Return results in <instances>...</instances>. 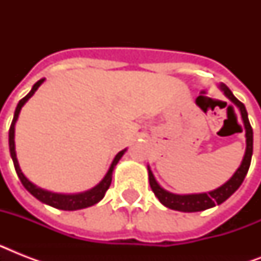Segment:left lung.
<instances>
[{"instance_id":"left-lung-1","label":"left lung","mask_w":261,"mask_h":261,"mask_svg":"<svg viewBox=\"0 0 261 261\" xmlns=\"http://www.w3.org/2000/svg\"><path fill=\"white\" fill-rule=\"evenodd\" d=\"M219 88L223 90V93L226 94V97L230 98L231 101L234 102L236 106L240 108V111H241L244 126H245V137H247V150H245L243 163H241L239 169L236 171V173L231 176L230 180L225 182L223 186H221L217 190L211 191V192L192 195H174L165 191L159 186V182L155 181L150 168H147L149 169V182H150L151 190H153L155 196L159 198L160 202L163 203L165 207H168V208L184 211V213H195V211H203L207 210V208H211L215 204H221L227 198H230L231 195L239 190V187L243 184L244 178L247 176L249 165H251L252 153H253V131H252V126L251 123H249V119H248V112L245 110V106L240 101L239 98L234 97V94L231 93V90L225 84H221Z\"/></svg>"}]
</instances>
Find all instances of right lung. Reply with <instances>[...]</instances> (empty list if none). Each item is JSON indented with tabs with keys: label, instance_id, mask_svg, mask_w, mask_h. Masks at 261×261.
<instances>
[{
	"label": "right lung",
	"instance_id": "add662e5",
	"mask_svg": "<svg viewBox=\"0 0 261 261\" xmlns=\"http://www.w3.org/2000/svg\"><path fill=\"white\" fill-rule=\"evenodd\" d=\"M44 81V79L39 80L38 83L35 84L31 92L27 94L25 97H22L20 101H18L17 107H16V111H14V116L13 120H12V124H10L9 128V150H10V155H12V160H13V165L14 169H16V173H17L18 178H20V181L24 187H25V190L32 194L35 198L40 200V202L46 203L48 206H53L55 208H59V210H66V211H73V210H80V208H85V207L93 206L96 203H98L104 198V195H106L107 190L110 188L111 181H112V172H114L115 165L119 163V160L122 159V155L124 154V151L126 149L122 151H119L118 154L115 155L114 161L111 164L110 169L107 172V174L104 176L101 181L98 182L97 186L92 188V190L87 191V192H83V194H75V195H62V194H54V192H48V191H44L42 188H39L35 184L28 180V178L22 174L21 169L18 167L17 159H16V150H14V124H16V120L18 118V114H20V111H21V107L28 101V98L32 96V94L38 90V88L42 85V83Z\"/></svg>",
	"mask_w": 261,
	"mask_h": 261
}]
</instances>
